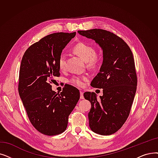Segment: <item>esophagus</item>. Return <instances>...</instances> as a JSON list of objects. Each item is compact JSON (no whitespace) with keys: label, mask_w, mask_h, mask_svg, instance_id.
Listing matches in <instances>:
<instances>
[{"label":"esophagus","mask_w":158,"mask_h":158,"mask_svg":"<svg viewBox=\"0 0 158 158\" xmlns=\"http://www.w3.org/2000/svg\"><path fill=\"white\" fill-rule=\"evenodd\" d=\"M80 99H84L83 92H82V91H80Z\"/></svg>","instance_id":"1"}]
</instances>
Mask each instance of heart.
Wrapping results in <instances>:
<instances>
[{
    "label": "heart",
    "instance_id": "heart-1",
    "mask_svg": "<svg viewBox=\"0 0 158 158\" xmlns=\"http://www.w3.org/2000/svg\"><path fill=\"white\" fill-rule=\"evenodd\" d=\"M73 51L85 61L88 67L94 68L99 65L101 61V57L99 55L95 53V50L92 46L85 43H79L74 46ZM66 60V56L65 53H60L58 60L60 70H63L65 68ZM85 80H86V77L73 76L70 79V83L73 85L83 87L85 85Z\"/></svg>",
    "mask_w": 158,
    "mask_h": 158
}]
</instances>
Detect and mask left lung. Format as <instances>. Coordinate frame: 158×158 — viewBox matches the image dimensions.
Masks as SVG:
<instances>
[{
  "label": "left lung",
  "mask_w": 158,
  "mask_h": 158,
  "mask_svg": "<svg viewBox=\"0 0 158 158\" xmlns=\"http://www.w3.org/2000/svg\"><path fill=\"white\" fill-rule=\"evenodd\" d=\"M81 35L94 40L101 48L103 60L99 72L90 85L102 88L97 98L94 92L84 93L91 102L89 126L96 134H114L127 119L137 88V75L132 52L121 38L101 29L78 31Z\"/></svg>",
  "instance_id": "left-lung-1"
}]
</instances>
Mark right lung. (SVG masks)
I'll list each match as a JSON object with an SVG mask.
<instances>
[{"label": "right lung", "mask_w": 158, "mask_h": 158, "mask_svg": "<svg viewBox=\"0 0 158 158\" xmlns=\"http://www.w3.org/2000/svg\"><path fill=\"white\" fill-rule=\"evenodd\" d=\"M76 32L55 33L41 39L25 52L19 71V94L29 119L39 132L47 135L65 131L68 116L80 98L77 88L64 85L63 92L52 89L60 75L58 60Z\"/></svg>", "instance_id": "1"}]
</instances>
